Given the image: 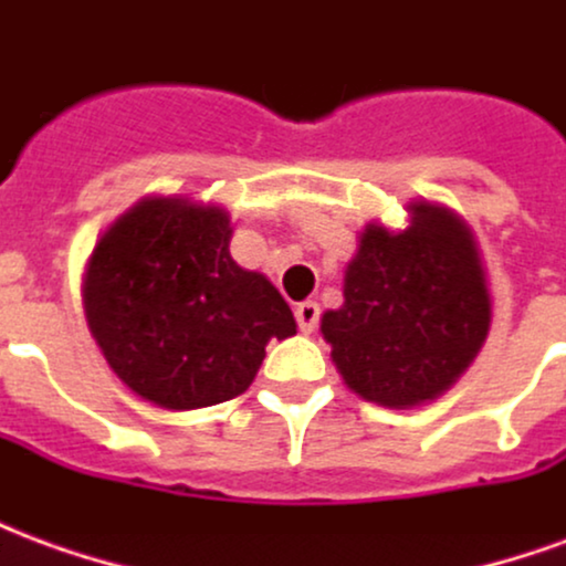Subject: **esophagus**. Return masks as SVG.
<instances>
[{
	"instance_id": "34e87169",
	"label": "esophagus",
	"mask_w": 566,
	"mask_h": 566,
	"mask_svg": "<svg viewBox=\"0 0 566 566\" xmlns=\"http://www.w3.org/2000/svg\"><path fill=\"white\" fill-rule=\"evenodd\" d=\"M294 315H296V324H300V331L312 333L315 327H318L321 306L318 303H312V300H306V303H300V306L294 308Z\"/></svg>"
}]
</instances>
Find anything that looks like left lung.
Returning <instances> with one entry per match:
<instances>
[{"instance_id": "8db88e82", "label": "left lung", "mask_w": 566, "mask_h": 566, "mask_svg": "<svg viewBox=\"0 0 566 566\" xmlns=\"http://www.w3.org/2000/svg\"><path fill=\"white\" fill-rule=\"evenodd\" d=\"M488 321L473 235L451 211L418 202L403 233L369 223L345 272V306L321 318V333L352 391L403 409L470 367Z\"/></svg>"}]
</instances>
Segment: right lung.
Returning a JSON list of instances; mask_svg holds the SVG:
<instances>
[{"mask_svg": "<svg viewBox=\"0 0 566 566\" xmlns=\"http://www.w3.org/2000/svg\"><path fill=\"white\" fill-rule=\"evenodd\" d=\"M214 206L142 199L93 251L84 306L108 367L163 409L233 400L258 376L270 339L296 321L260 272L230 258Z\"/></svg>", "mask_w": 566, "mask_h": 566, "instance_id": "add662e5", "label": "right lung"}]
</instances>
